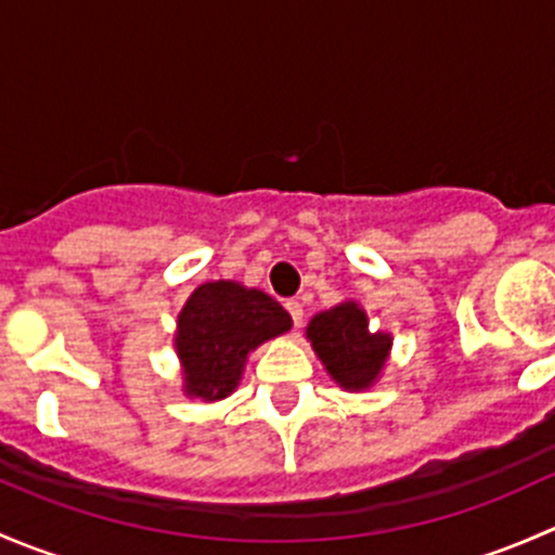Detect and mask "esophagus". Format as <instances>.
<instances>
[{
    "label": "esophagus",
    "mask_w": 555,
    "mask_h": 555,
    "mask_svg": "<svg viewBox=\"0 0 555 555\" xmlns=\"http://www.w3.org/2000/svg\"><path fill=\"white\" fill-rule=\"evenodd\" d=\"M287 311H289V317H293V324L295 327H300V324H304V306H300V300H287Z\"/></svg>",
    "instance_id": "1"
}]
</instances>
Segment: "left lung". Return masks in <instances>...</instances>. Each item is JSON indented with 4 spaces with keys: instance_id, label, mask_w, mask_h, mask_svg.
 <instances>
[{
    "instance_id": "left-lung-1",
    "label": "left lung",
    "mask_w": 555,
    "mask_h": 555,
    "mask_svg": "<svg viewBox=\"0 0 555 555\" xmlns=\"http://www.w3.org/2000/svg\"><path fill=\"white\" fill-rule=\"evenodd\" d=\"M306 335L324 371L349 391H362L378 382L391 349V335L371 333L367 313L354 300L317 313Z\"/></svg>"
}]
</instances>
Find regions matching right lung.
<instances>
[{
    "label": "right lung",
    "instance_id": "obj_1",
    "mask_svg": "<svg viewBox=\"0 0 555 555\" xmlns=\"http://www.w3.org/2000/svg\"><path fill=\"white\" fill-rule=\"evenodd\" d=\"M293 317L260 289L238 282H206L179 311L173 349L184 373V395L222 400L242 382L246 354L287 333Z\"/></svg>",
    "mask_w": 555,
    "mask_h": 555
}]
</instances>
